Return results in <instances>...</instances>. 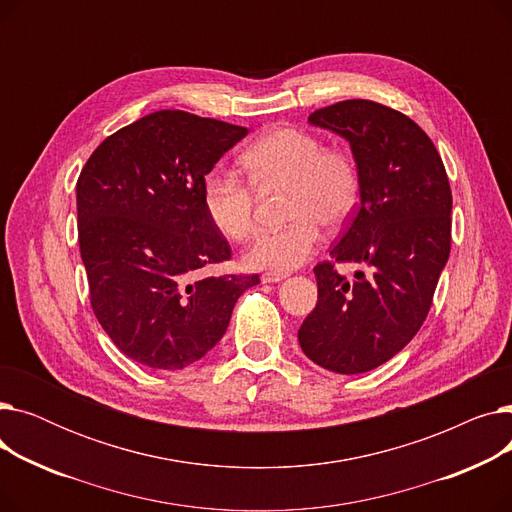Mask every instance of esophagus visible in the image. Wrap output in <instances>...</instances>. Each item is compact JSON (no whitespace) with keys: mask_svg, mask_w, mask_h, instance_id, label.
Wrapping results in <instances>:
<instances>
[{"mask_svg":"<svg viewBox=\"0 0 512 512\" xmlns=\"http://www.w3.org/2000/svg\"><path fill=\"white\" fill-rule=\"evenodd\" d=\"M286 278V274L284 272H267V274H263L261 276V282H265V284H274V282H282Z\"/></svg>","mask_w":512,"mask_h":512,"instance_id":"obj_1","label":"esophagus"}]
</instances>
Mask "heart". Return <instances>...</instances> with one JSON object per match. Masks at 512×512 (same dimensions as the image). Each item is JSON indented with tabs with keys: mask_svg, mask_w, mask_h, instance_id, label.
Masks as SVG:
<instances>
[{
	"mask_svg": "<svg viewBox=\"0 0 512 512\" xmlns=\"http://www.w3.org/2000/svg\"><path fill=\"white\" fill-rule=\"evenodd\" d=\"M240 166L247 178L211 174L203 203L211 224L226 238L245 242L257 234V195L286 188V218L282 230L263 234L245 263L253 270L288 272L303 265L319 247L321 226L340 228L351 218L361 195L355 157L324 147L317 134L282 126L263 134L245 153Z\"/></svg>",
	"mask_w": 512,
	"mask_h": 512,
	"instance_id": "heart-1",
	"label": "heart"
}]
</instances>
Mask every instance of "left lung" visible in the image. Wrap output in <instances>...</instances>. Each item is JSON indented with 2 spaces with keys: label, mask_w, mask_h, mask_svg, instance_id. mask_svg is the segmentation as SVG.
Returning a JSON list of instances; mask_svg holds the SVG:
<instances>
[{
  "label": "left lung",
  "mask_w": 512,
  "mask_h": 512,
  "mask_svg": "<svg viewBox=\"0 0 512 512\" xmlns=\"http://www.w3.org/2000/svg\"><path fill=\"white\" fill-rule=\"evenodd\" d=\"M351 145L361 199L330 261L313 267L317 305L299 330L303 353L334 373L390 361L423 326L450 255L452 193L432 139L405 114L367 99L309 116ZM336 262L364 272L348 283Z\"/></svg>",
  "instance_id": "1"
}]
</instances>
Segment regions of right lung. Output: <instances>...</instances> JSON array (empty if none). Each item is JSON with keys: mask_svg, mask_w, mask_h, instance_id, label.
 I'll return each mask as SVG.
<instances>
[{"mask_svg": "<svg viewBox=\"0 0 512 512\" xmlns=\"http://www.w3.org/2000/svg\"><path fill=\"white\" fill-rule=\"evenodd\" d=\"M245 126L180 110L153 112L107 137L76 182L78 245L91 307L120 351L176 371L224 336L259 276H209L232 251L209 220L205 176Z\"/></svg>", "mask_w": 512, "mask_h": 512, "instance_id": "1", "label": "right lung"}]
</instances>
